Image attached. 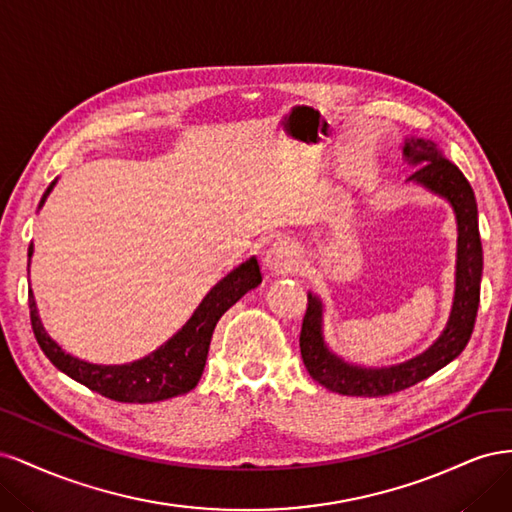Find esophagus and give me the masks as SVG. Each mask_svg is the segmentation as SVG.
I'll return each mask as SVG.
<instances>
[{
	"instance_id": "1",
	"label": "esophagus",
	"mask_w": 512,
	"mask_h": 512,
	"mask_svg": "<svg viewBox=\"0 0 512 512\" xmlns=\"http://www.w3.org/2000/svg\"><path fill=\"white\" fill-rule=\"evenodd\" d=\"M299 265L297 250L288 241H275L265 252V267L275 275H288Z\"/></svg>"
}]
</instances>
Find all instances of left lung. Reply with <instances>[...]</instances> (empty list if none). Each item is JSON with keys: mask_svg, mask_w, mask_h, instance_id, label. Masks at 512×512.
<instances>
[{"mask_svg": "<svg viewBox=\"0 0 512 512\" xmlns=\"http://www.w3.org/2000/svg\"><path fill=\"white\" fill-rule=\"evenodd\" d=\"M404 158L418 166L408 181L423 185L429 192L446 198L457 218V271L455 299L446 329L425 352L404 363L389 367H361L344 361L329 350L322 335V301L307 294V312L301 327V356L305 369L318 384L339 395L382 397L404 391L436 374L468 346L480 301V275H483V245L478 235V209L472 185L461 170L448 162L436 143L425 138H406Z\"/></svg>", "mask_w": 512, "mask_h": 512, "instance_id": "8db88e82", "label": "left lung"}]
</instances>
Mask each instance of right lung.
<instances>
[{
	"instance_id": "obj_1",
	"label": "right lung",
	"mask_w": 512,
	"mask_h": 512,
	"mask_svg": "<svg viewBox=\"0 0 512 512\" xmlns=\"http://www.w3.org/2000/svg\"><path fill=\"white\" fill-rule=\"evenodd\" d=\"M55 183L57 179L46 188L38 209L44 205ZM32 254L34 243H29L27 256L32 258ZM260 282L262 275L258 260L252 256L207 292L192 318L166 344L143 359L123 365L87 363L61 350L42 327L32 290H29V316H32V329L46 359L66 376L108 399L123 401V404H153V401H164L194 389L203 376L215 324L245 292H250Z\"/></svg>"
}]
</instances>
